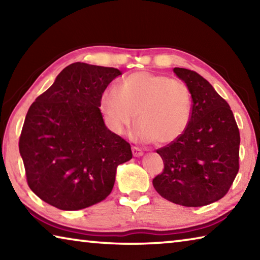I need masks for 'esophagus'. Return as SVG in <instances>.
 <instances>
[{"mask_svg":"<svg viewBox=\"0 0 260 260\" xmlns=\"http://www.w3.org/2000/svg\"><path fill=\"white\" fill-rule=\"evenodd\" d=\"M132 151H133V156L134 157H141L143 155V151L141 150L140 148H138V147H133L132 148Z\"/></svg>","mask_w":260,"mask_h":260,"instance_id":"esophagus-1","label":"esophagus"}]
</instances>
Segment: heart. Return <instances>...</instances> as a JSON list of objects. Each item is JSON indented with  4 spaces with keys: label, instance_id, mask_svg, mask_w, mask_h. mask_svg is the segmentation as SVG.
Here are the masks:
<instances>
[{
    "label": "heart",
    "instance_id": "b5f03b06",
    "mask_svg": "<svg viewBox=\"0 0 260 260\" xmlns=\"http://www.w3.org/2000/svg\"><path fill=\"white\" fill-rule=\"evenodd\" d=\"M100 109L110 129L124 133L135 120L136 136L143 142L171 143L190 122L192 100L187 83L147 71L121 79L116 90L104 91Z\"/></svg>",
    "mask_w": 260,
    "mask_h": 260
}]
</instances>
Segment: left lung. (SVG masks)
<instances>
[{
	"mask_svg": "<svg viewBox=\"0 0 260 260\" xmlns=\"http://www.w3.org/2000/svg\"><path fill=\"white\" fill-rule=\"evenodd\" d=\"M191 93L190 122L178 140L158 149L164 170L152 180L165 200L204 206L222 199L239 172L240 132L231 107L191 70L174 68Z\"/></svg>",
	"mask_w": 260,
	"mask_h": 260,
	"instance_id": "8db88e82",
	"label": "left lung"
}]
</instances>
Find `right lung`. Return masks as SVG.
Listing matches in <instances>:
<instances>
[{
	"label": "right lung",
	"instance_id": "right-lung-1",
	"mask_svg": "<svg viewBox=\"0 0 260 260\" xmlns=\"http://www.w3.org/2000/svg\"><path fill=\"white\" fill-rule=\"evenodd\" d=\"M120 74L77 61L29 107L19 152L30 190L46 203L65 211L100 203L112 191L118 165L133 156L100 110L105 88Z\"/></svg>",
	"mask_w": 260,
	"mask_h": 260
}]
</instances>
